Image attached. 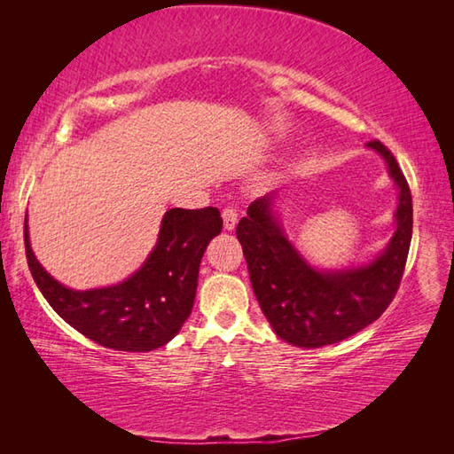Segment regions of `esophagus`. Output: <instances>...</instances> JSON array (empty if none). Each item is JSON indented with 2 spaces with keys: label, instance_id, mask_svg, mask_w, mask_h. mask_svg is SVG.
Returning <instances> with one entry per match:
<instances>
[{
  "label": "esophagus",
  "instance_id": "34e87169",
  "mask_svg": "<svg viewBox=\"0 0 454 454\" xmlns=\"http://www.w3.org/2000/svg\"><path fill=\"white\" fill-rule=\"evenodd\" d=\"M222 220H224V230L226 232H232L238 224V212L234 207H226L222 210Z\"/></svg>",
  "mask_w": 454,
  "mask_h": 454
}]
</instances>
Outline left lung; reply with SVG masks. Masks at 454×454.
Returning a JSON list of instances; mask_svg holds the SVG:
<instances>
[{
	"instance_id": "8db88e82",
	"label": "left lung",
	"mask_w": 454,
	"mask_h": 454,
	"mask_svg": "<svg viewBox=\"0 0 454 454\" xmlns=\"http://www.w3.org/2000/svg\"><path fill=\"white\" fill-rule=\"evenodd\" d=\"M366 148L387 161L398 187L396 230L369 263L343 269L308 263L278 222L277 191L254 200L236 228L257 302L273 332L291 345L314 349L343 341L380 317L396 296L411 242V192L382 142L372 140Z\"/></svg>"
}]
</instances>
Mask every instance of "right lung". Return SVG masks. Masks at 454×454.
I'll return each instance as SVG.
<instances>
[{
	"label": "right lung",
	"instance_id": "1",
	"mask_svg": "<svg viewBox=\"0 0 454 454\" xmlns=\"http://www.w3.org/2000/svg\"><path fill=\"white\" fill-rule=\"evenodd\" d=\"M220 230L215 207L171 208L138 271L122 283L90 291L64 286L38 263L27 218L25 252L38 291L64 322L109 349L146 353L171 341L185 324L195 302L202 254Z\"/></svg>",
	"mask_w": 454,
	"mask_h": 454
}]
</instances>
